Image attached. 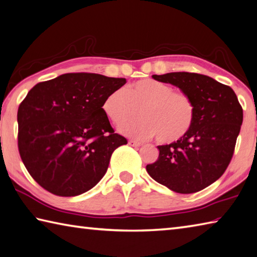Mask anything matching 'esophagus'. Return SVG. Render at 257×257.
<instances>
[{
    "mask_svg": "<svg viewBox=\"0 0 257 257\" xmlns=\"http://www.w3.org/2000/svg\"><path fill=\"white\" fill-rule=\"evenodd\" d=\"M128 144L130 145V146H133V147H139V146H142V143L141 142H138V141H129L128 142Z\"/></svg>",
    "mask_w": 257,
    "mask_h": 257,
    "instance_id": "1",
    "label": "esophagus"
}]
</instances>
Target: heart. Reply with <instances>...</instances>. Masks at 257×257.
Here are the masks:
<instances>
[{
	"mask_svg": "<svg viewBox=\"0 0 257 257\" xmlns=\"http://www.w3.org/2000/svg\"><path fill=\"white\" fill-rule=\"evenodd\" d=\"M102 110L113 124L122 125L138 115L142 119L124 125L120 132L137 139L156 136L160 143L180 141L192 128L195 108L191 97L167 84L146 78L118 88L105 97Z\"/></svg>",
	"mask_w": 257,
	"mask_h": 257,
	"instance_id": "1",
	"label": "heart"
}]
</instances>
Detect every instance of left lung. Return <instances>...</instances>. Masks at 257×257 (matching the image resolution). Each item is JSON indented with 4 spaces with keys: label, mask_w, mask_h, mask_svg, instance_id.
Returning <instances> with one entry per match:
<instances>
[{
    "label": "left lung",
    "mask_w": 257,
    "mask_h": 257,
    "mask_svg": "<svg viewBox=\"0 0 257 257\" xmlns=\"http://www.w3.org/2000/svg\"><path fill=\"white\" fill-rule=\"evenodd\" d=\"M179 87L193 101L192 128L180 141L157 146V161L146 166L158 183L177 193H194L220 177L229 165L242 123L232 88L207 75L188 72L153 75Z\"/></svg>",
    "instance_id": "1"
}]
</instances>
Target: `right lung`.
Wrapping results in <instances>:
<instances>
[{"label": "right lung", "instance_id": "1", "mask_svg": "<svg viewBox=\"0 0 257 257\" xmlns=\"http://www.w3.org/2000/svg\"><path fill=\"white\" fill-rule=\"evenodd\" d=\"M125 82L68 73L28 92L18 110V147L40 186L59 197H75L99 183L114 149L127 144L102 110L105 97Z\"/></svg>", "mask_w": 257, "mask_h": 257}]
</instances>
